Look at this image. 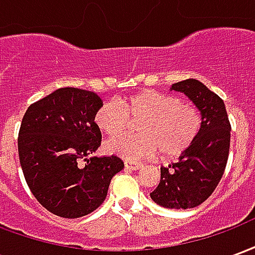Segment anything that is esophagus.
<instances>
[{"mask_svg": "<svg viewBox=\"0 0 255 255\" xmlns=\"http://www.w3.org/2000/svg\"><path fill=\"white\" fill-rule=\"evenodd\" d=\"M124 166H126L127 169H132V171H136V169H139V168L142 166V164H140V162H138V161L126 160V161H124Z\"/></svg>", "mask_w": 255, "mask_h": 255, "instance_id": "34e87169", "label": "esophagus"}]
</instances>
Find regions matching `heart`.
I'll return each mask as SVG.
<instances>
[{"instance_id": "1", "label": "heart", "mask_w": 255, "mask_h": 255, "mask_svg": "<svg viewBox=\"0 0 255 255\" xmlns=\"http://www.w3.org/2000/svg\"><path fill=\"white\" fill-rule=\"evenodd\" d=\"M139 135H123L109 140L105 149L127 160L160 153L176 157L191 146L202 129L201 109L183 102L176 95L155 90H143L120 101H108L95 113V124L108 136L124 132L131 120Z\"/></svg>"}]
</instances>
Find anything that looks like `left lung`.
Returning a JSON list of instances; mask_svg holds the SVG:
<instances>
[{
	"label": "left lung",
	"instance_id": "obj_1",
	"mask_svg": "<svg viewBox=\"0 0 255 255\" xmlns=\"http://www.w3.org/2000/svg\"><path fill=\"white\" fill-rule=\"evenodd\" d=\"M201 109L202 129L177 162L161 166V180L150 197L168 209H190L206 201L224 175L231 143V123L224 101L195 79L172 84Z\"/></svg>",
	"mask_w": 255,
	"mask_h": 255
}]
</instances>
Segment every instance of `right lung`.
<instances>
[{
	"label": "right lung",
	"mask_w": 255,
	"mask_h": 255,
	"mask_svg": "<svg viewBox=\"0 0 255 255\" xmlns=\"http://www.w3.org/2000/svg\"><path fill=\"white\" fill-rule=\"evenodd\" d=\"M93 91L64 87L31 104L20 126V165L32 195L50 213L78 219L105 201L112 177L124 168L116 155L91 157L101 144Z\"/></svg>",
	"instance_id": "right-lung-1"
}]
</instances>
